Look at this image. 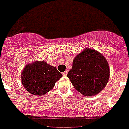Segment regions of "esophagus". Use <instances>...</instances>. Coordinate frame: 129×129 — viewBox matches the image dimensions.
Here are the masks:
<instances>
[{
  "mask_svg": "<svg viewBox=\"0 0 129 129\" xmlns=\"http://www.w3.org/2000/svg\"><path fill=\"white\" fill-rule=\"evenodd\" d=\"M67 73H68V71H65L64 72L62 73V75H63V76H67Z\"/></svg>",
  "mask_w": 129,
  "mask_h": 129,
  "instance_id": "34e87169",
  "label": "esophagus"
}]
</instances>
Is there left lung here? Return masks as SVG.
I'll return each instance as SVG.
<instances>
[{
  "mask_svg": "<svg viewBox=\"0 0 129 129\" xmlns=\"http://www.w3.org/2000/svg\"><path fill=\"white\" fill-rule=\"evenodd\" d=\"M67 77L80 93L84 96H93L102 90L107 84L109 65L102 54L86 48L75 57Z\"/></svg>",
  "mask_w": 129,
  "mask_h": 129,
  "instance_id": "8db88e82",
  "label": "left lung"
}]
</instances>
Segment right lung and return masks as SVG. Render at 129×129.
<instances>
[{"label":"right lung","instance_id":"add662e5","mask_svg":"<svg viewBox=\"0 0 129 129\" xmlns=\"http://www.w3.org/2000/svg\"><path fill=\"white\" fill-rule=\"evenodd\" d=\"M62 75L56 67L43 62L28 64L22 73V83L25 89L35 95H43L54 88Z\"/></svg>","mask_w":129,"mask_h":129}]
</instances>
